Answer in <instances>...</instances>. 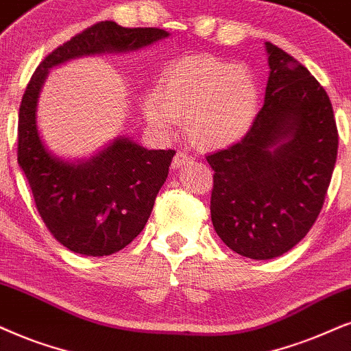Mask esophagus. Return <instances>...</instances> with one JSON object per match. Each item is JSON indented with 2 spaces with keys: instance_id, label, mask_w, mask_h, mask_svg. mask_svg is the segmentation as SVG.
Returning a JSON list of instances; mask_svg holds the SVG:
<instances>
[{
  "instance_id": "esophagus-1",
  "label": "esophagus",
  "mask_w": 351,
  "mask_h": 351,
  "mask_svg": "<svg viewBox=\"0 0 351 351\" xmlns=\"http://www.w3.org/2000/svg\"><path fill=\"white\" fill-rule=\"evenodd\" d=\"M191 160H193V158H191L188 154L176 152V155L173 157V160H171V168H173V170H178V168L186 165V163L191 162Z\"/></svg>"
}]
</instances>
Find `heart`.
I'll return each instance as SVG.
<instances>
[{
    "label": "heart",
    "mask_w": 351,
    "mask_h": 351,
    "mask_svg": "<svg viewBox=\"0 0 351 351\" xmlns=\"http://www.w3.org/2000/svg\"><path fill=\"white\" fill-rule=\"evenodd\" d=\"M261 84L245 64L210 55H191L162 71L155 95L143 101L149 126L171 136L180 119L202 149H223L250 134L261 108Z\"/></svg>",
    "instance_id": "heart-1"
}]
</instances>
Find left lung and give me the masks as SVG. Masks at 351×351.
Returning a JSON list of instances; mask_svg holds the SVG:
<instances>
[{
    "mask_svg": "<svg viewBox=\"0 0 351 351\" xmlns=\"http://www.w3.org/2000/svg\"><path fill=\"white\" fill-rule=\"evenodd\" d=\"M264 105L245 139L207 155L214 170L212 223L221 241L256 261L298 245L321 212L339 134L324 87L303 64L265 42Z\"/></svg>",
    "mask_w": 351,
    "mask_h": 351,
    "instance_id": "8db88e82",
    "label": "left lung"
}]
</instances>
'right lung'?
<instances>
[{"mask_svg":"<svg viewBox=\"0 0 351 351\" xmlns=\"http://www.w3.org/2000/svg\"><path fill=\"white\" fill-rule=\"evenodd\" d=\"M168 35L163 29L99 22L53 50L35 69L22 97L17 162L47 228L77 254L110 256L143 232L175 150H149L119 136L90 158L64 160L40 137V92L55 66L82 56L136 51Z\"/></svg>","mask_w":351,"mask_h":351,"instance_id":"right-lung-1","label":"right lung"}]
</instances>
